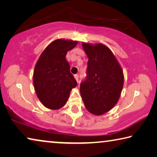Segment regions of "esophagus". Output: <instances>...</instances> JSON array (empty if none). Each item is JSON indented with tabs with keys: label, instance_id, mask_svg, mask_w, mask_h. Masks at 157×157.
I'll list each match as a JSON object with an SVG mask.
<instances>
[{
	"label": "esophagus",
	"instance_id": "esophagus-1",
	"mask_svg": "<svg viewBox=\"0 0 157 157\" xmlns=\"http://www.w3.org/2000/svg\"><path fill=\"white\" fill-rule=\"evenodd\" d=\"M74 77H75V78L76 81L78 82H79V75H77V74H76V75H75Z\"/></svg>",
	"mask_w": 157,
	"mask_h": 157
}]
</instances>
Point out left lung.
I'll return each mask as SVG.
<instances>
[{
    "label": "left lung",
    "mask_w": 157,
    "mask_h": 157,
    "mask_svg": "<svg viewBox=\"0 0 157 157\" xmlns=\"http://www.w3.org/2000/svg\"><path fill=\"white\" fill-rule=\"evenodd\" d=\"M87 55L86 79L80 84V94L87 110L101 115L117 103L124 86L122 68L105 44L82 43Z\"/></svg>",
    "instance_id": "1"
}]
</instances>
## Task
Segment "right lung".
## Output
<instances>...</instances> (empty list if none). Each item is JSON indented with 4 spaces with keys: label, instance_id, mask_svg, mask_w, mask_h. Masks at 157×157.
I'll return each mask as SVG.
<instances>
[{
    "label": "right lung",
    "instance_id": "obj_1",
    "mask_svg": "<svg viewBox=\"0 0 157 157\" xmlns=\"http://www.w3.org/2000/svg\"><path fill=\"white\" fill-rule=\"evenodd\" d=\"M77 44L78 41L57 39L44 49L37 61L33 77L34 89L47 108L58 110L63 107L70 92L78 84L66 59L67 52Z\"/></svg>",
    "mask_w": 157,
    "mask_h": 157
}]
</instances>
